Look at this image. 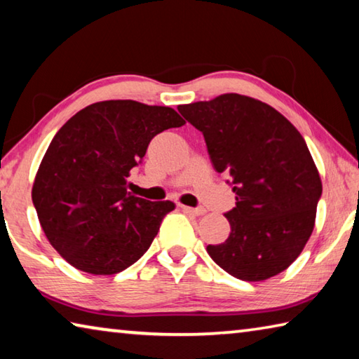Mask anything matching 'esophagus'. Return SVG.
I'll use <instances>...</instances> for the list:
<instances>
[{
    "instance_id": "obj_1",
    "label": "esophagus",
    "mask_w": 359,
    "mask_h": 359,
    "mask_svg": "<svg viewBox=\"0 0 359 359\" xmlns=\"http://www.w3.org/2000/svg\"><path fill=\"white\" fill-rule=\"evenodd\" d=\"M180 208L185 212H188V214H193V215H204L205 214V209H203V208H188V205H180Z\"/></svg>"
}]
</instances>
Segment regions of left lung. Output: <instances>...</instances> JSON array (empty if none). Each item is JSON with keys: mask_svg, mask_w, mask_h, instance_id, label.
Returning <instances> with one entry per match:
<instances>
[{"mask_svg": "<svg viewBox=\"0 0 359 359\" xmlns=\"http://www.w3.org/2000/svg\"><path fill=\"white\" fill-rule=\"evenodd\" d=\"M203 133L212 165L226 172L236 208L224 214L231 233L208 245L236 278L261 282L299 257L315 226L321 179L307 144L283 115L238 93L179 106Z\"/></svg>", "mask_w": 359, "mask_h": 359, "instance_id": "8db88e82", "label": "left lung"}]
</instances>
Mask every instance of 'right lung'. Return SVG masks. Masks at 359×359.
I'll list each match as a JSON object with an SVG mask.
<instances>
[{
	"instance_id": "add662e5",
	"label": "right lung",
	"mask_w": 359,
	"mask_h": 359,
	"mask_svg": "<svg viewBox=\"0 0 359 359\" xmlns=\"http://www.w3.org/2000/svg\"><path fill=\"white\" fill-rule=\"evenodd\" d=\"M182 125L171 107L111 100L82 109L58 130L32 198L46 238L71 266L112 276L149 250L175 204L135 196L128 179L151 139Z\"/></svg>"
}]
</instances>
